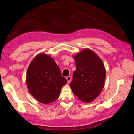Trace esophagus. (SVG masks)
I'll return each mask as SVG.
<instances>
[{
	"mask_svg": "<svg viewBox=\"0 0 134 134\" xmlns=\"http://www.w3.org/2000/svg\"><path fill=\"white\" fill-rule=\"evenodd\" d=\"M66 79L67 81H68V83H69L70 82L71 79V76H68L66 77Z\"/></svg>",
	"mask_w": 134,
	"mask_h": 134,
	"instance_id": "34e87169",
	"label": "esophagus"
}]
</instances>
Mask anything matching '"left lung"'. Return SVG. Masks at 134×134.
Segmentation results:
<instances>
[{
	"label": "left lung",
	"instance_id": "left-lung-1",
	"mask_svg": "<svg viewBox=\"0 0 134 134\" xmlns=\"http://www.w3.org/2000/svg\"><path fill=\"white\" fill-rule=\"evenodd\" d=\"M76 70L70 86L74 94L84 102L98 97L104 87L106 70L101 59L94 52L84 49L74 56Z\"/></svg>",
	"mask_w": 134,
	"mask_h": 134
}]
</instances>
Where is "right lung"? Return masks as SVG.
<instances>
[{"label": "right lung", "instance_id": "obj_1", "mask_svg": "<svg viewBox=\"0 0 134 134\" xmlns=\"http://www.w3.org/2000/svg\"><path fill=\"white\" fill-rule=\"evenodd\" d=\"M66 83L54 59L45 54L36 56L27 69V88L31 95L42 103L48 104L57 99Z\"/></svg>", "mask_w": 134, "mask_h": 134}]
</instances>
